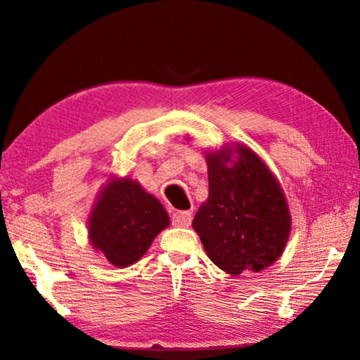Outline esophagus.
Instances as JSON below:
<instances>
[{"instance_id": "1", "label": "esophagus", "mask_w": 360, "mask_h": 360, "mask_svg": "<svg viewBox=\"0 0 360 360\" xmlns=\"http://www.w3.org/2000/svg\"><path fill=\"white\" fill-rule=\"evenodd\" d=\"M172 223L179 226V228H188L191 224V213L190 211H175L172 214Z\"/></svg>"}]
</instances>
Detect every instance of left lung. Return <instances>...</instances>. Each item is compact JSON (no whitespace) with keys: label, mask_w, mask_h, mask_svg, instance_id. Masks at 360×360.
<instances>
[{"label":"left lung","mask_w":360,"mask_h":360,"mask_svg":"<svg viewBox=\"0 0 360 360\" xmlns=\"http://www.w3.org/2000/svg\"><path fill=\"white\" fill-rule=\"evenodd\" d=\"M208 200L193 229L211 259L226 274L260 272L283 254L292 216L277 176L245 144L205 152Z\"/></svg>","instance_id":"left-lung-1"}]
</instances>
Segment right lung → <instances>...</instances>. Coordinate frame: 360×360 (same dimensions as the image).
Masks as SVG:
<instances>
[{
  "instance_id": "add662e5",
  "label": "right lung",
  "mask_w": 360,
  "mask_h": 360,
  "mask_svg": "<svg viewBox=\"0 0 360 360\" xmlns=\"http://www.w3.org/2000/svg\"><path fill=\"white\" fill-rule=\"evenodd\" d=\"M169 224V213L139 181L111 176L93 205L88 239L108 262L124 269L136 264Z\"/></svg>"
}]
</instances>
